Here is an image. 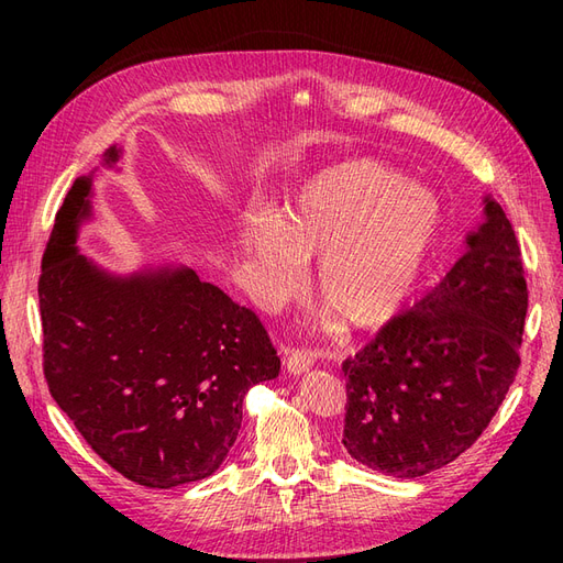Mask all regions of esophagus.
I'll list each match as a JSON object with an SVG mask.
<instances>
[{"instance_id": "34e87169", "label": "esophagus", "mask_w": 563, "mask_h": 563, "mask_svg": "<svg viewBox=\"0 0 563 563\" xmlns=\"http://www.w3.org/2000/svg\"><path fill=\"white\" fill-rule=\"evenodd\" d=\"M312 364H314V354L308 350H288L286 352L284 366L288 368V373H294V376H300V373L310 371Z\"/></svg>"}]
</instances>
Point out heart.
<instances>
[{
	"label": "heart",
	"mask_w": 563,
	"mask_h": 563,
	"mask_svg": "<svg viewBox=\"0 0 563 563\" xmlns=\"http://www.w3.org/2000/svg\"><path fill=\"white\" fill-rule=\"evenodd\" d=\"M439 230V203L376 159L335 164L314 176L284 216L242 220L240 240L263 279V300L298 294L317 255L319 300L345 329H378L404 308Z\"/></svg>",
	"instance_id": "b5f03b06"
}]
</instances>
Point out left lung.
<instances>
[{
  "instance_id": "8db88e82",
  "label": "left lung",
  "mask_w": 563,
  "mask_h": 563,
  "mask_svg": "<svg viewBox=\"0 0 563 563\" xmlns=\"http://www.w3.org/2000/svg\"><path fill=\"white\" fill-rule=\"evenodd\" d=\"M484 203L449 275L343 362V444L371 470L413 479L453 463L515 383L528 310L523 261L500 203Z\"/></svg>"
}]
</instances>
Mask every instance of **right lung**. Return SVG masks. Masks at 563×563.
<instances>
[{"instance_id": "1", "label": "right lung", "mask_w": 563, "mask_h": 563, "mask_svg": "<svg viewBox=\"0 0 563 563\" xmlns=\"http://www.w3.org/2000/svg\"><path fill=\"white\" fill-rule=\"evenodd\" d=\"M119 159L108 150V164ZM91 178L67 192L42 258L40 312L51 397L126 479H207L242 428L246 391L279 376L258 314L190 267L110 275L77 253Z\"/></svg>"}]
</instances>
